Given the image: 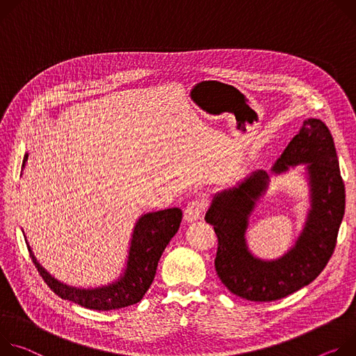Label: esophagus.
Segmentation results:
<instances>
[{
  "label": "esophagus",
  "mask_w": 356,
  "mask_h": 356,
  "mask_svg": "<svg viewBox=\"0 0 356 356\" xmlns=\"http://www.w3.org/2000/svg\"><path fill=\"white\" fill-rule=\"evenodd\" d=\"M204 201L202 200H195V201H191L186 208H185V212H184V218L186 222H195L198 220L202 215V211H204Z\"/></svg>",
  "instance_id": "34e87169"
}]
</instances>
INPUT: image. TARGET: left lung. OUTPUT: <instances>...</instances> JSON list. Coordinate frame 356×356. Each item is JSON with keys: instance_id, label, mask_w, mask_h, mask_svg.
<instances>
[{"instance_id": "obj_1", "label": "left lung", "mask_w": 356, "mask_h": 356, "mask_svg": "<svg viewBox=\"0 0 356 356\" xmlns=\"http://www.w3.org/2000/svg\"><path fill=\"white\" fill-rule=\"evenodd\" d=\"M304 165L309 209L296 243L280 257L254 256L246 241L250 216L266 195L270 175L257 170L212 196L205 220L218 236L215 268L220 282L238 297L274 301L308 286L327 266L345 213V185L328 127L307 118L271 167L274 175Z\"/></svg>"}]
</instances>
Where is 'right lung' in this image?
<instances>
[{"label":"right lung","mask_w":356,"mask_h":356,"mask_svg":"<svg viewBox=\"0 0 356 356\" xmlns=\"http://www.w3.org/2000/svg\"><path fill=\"white\" fill-rule=\"evenodd\" d=\"M28 161V152L22 160V171ZM22 175V174H21ZM182 220V211L179 208H170L164 211L148 212L141 215L133 229L127 261L120 277L100 287H73L55 279L54 275L42 267L35 257L29 246L26 236L24 238L31 253V257L41 273L42 279L49 289L63 300H69L85 308L110 311L133 305L144 297L156 273L158 261L161 259L170 241L174 238Z\"/></svg>","instance_id":"obj_1"}]
</instances>
